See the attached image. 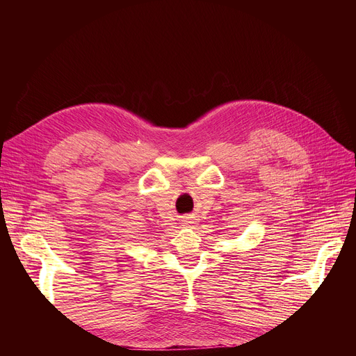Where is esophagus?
I'll return each instance as SVG.
<instances>
[{"label": "esophagus", "instance_id": "obj_1", "mask_svg": "<svg viewBox=\"0 0 356 356\" xmlns=\"http://www.w3.org/2000/svg\"><path fill=\"white\" fill-rule=\"evenodd\" d=\"M182 224H184L186 227H191V225H195L196 222H195V220H193V218L187 217V218H184V221H182Z\"/></svg>", "mask_w": 356, "mask_h": 356}]
</instances>
